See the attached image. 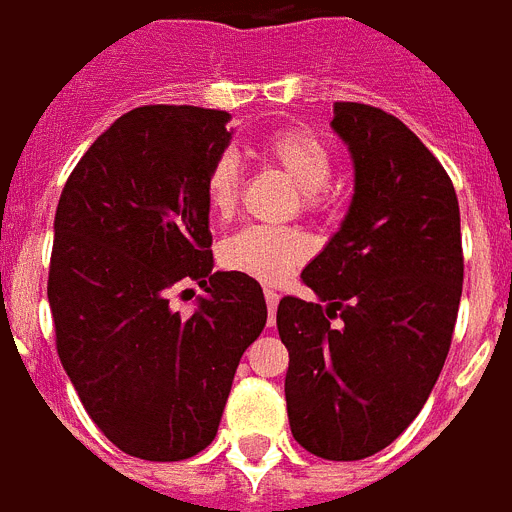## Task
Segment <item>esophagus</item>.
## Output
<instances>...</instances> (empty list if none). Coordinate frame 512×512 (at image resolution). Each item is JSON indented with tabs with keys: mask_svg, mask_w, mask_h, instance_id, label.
Wrapping results in <instances>:
<instances>
[{
	"mask_svg": "<svg viewBox=\"0 0 512 512\" xmlns=\"http://www.w3.org/2000/svg\"><path fill=\"white\" fill-rule=\"evenodd\" d=\"M264 298H267V306H269V322H275L277 304H280V293H277L272 285H264Z\"/></svg>",
	"mask_w": 512,
	"mask_h": 512,
	"instance_id": "obj_1",
	"label": "esophagus"
}]
</instances>
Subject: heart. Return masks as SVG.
Segmentation results:
<instances>
[{"label":"heart","mask_w":512,"mask_h":512,"mask_svg":"<svg viewBox=\"0 0 512 512\" xmlns=\"http://www.w3.org/2000/svg\"><path fill=\"white\" fill-rule=\"evenodd\" d=\"M259 155L277 166L309 208L325 203V187L333 177V153L330 147L306 129H277L259 145ZM240 192V171L232 155H222L211 166L206 179V203L219 219L232 216ZM309 245L298 232L275 227H245L219 245L222 267L256 277L264 282H282L306 259Z\"/></svg>","instance_id":"obj_1"}]
</instances>
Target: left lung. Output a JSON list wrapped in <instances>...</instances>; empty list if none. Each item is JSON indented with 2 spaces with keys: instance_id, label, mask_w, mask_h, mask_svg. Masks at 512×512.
<instances>
[{
  "instance_id": "1",
  "label": "left lung",
  "mask_w": 512,
  "mask_h": 512,
  "mask_svg": "<svg viewBox=\"0 0 512 512\" xmlns=\"http://www.w3.org/2000/svg\"><path fill=\"white\" fill-rule=\"evenodd\" d=\"M330 126L349 147L354 195L301 275L323 304L285 296L277 330L293 439L325 460H362L418 418L439 380L463 237L452 179L399 118L335 102Z\"/></svg>"
}]
</instances>
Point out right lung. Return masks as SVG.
I'll return each instance as SVG.
<instances>
[{"label": "right lung", "mask_w": 512, "mask_h": 512, "mask_svg": "<svg viewBox=\"0 0 512 512\" xmlns=\"http://www.w3.org/2000/svg\"><path fill=\"white\" fill-rule=\"evenodd\" d=\"M230 113L129 110L92 142L55 211L47 298L57 354L84 410L121 452L153 463L214 441L243 351L267 325L261 285L214 272L206 179ZM195 279L196 312L168 288Z\"/></svg>", "instance_id": "obj_1"}]
</instances>
